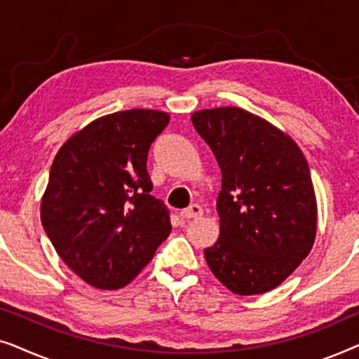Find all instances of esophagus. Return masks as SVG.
Returning a JSON list of instances; mask_svg holds the SVG:
<instances>
[{"instance_id": "esophagus-1", "label": "esophagus", "mask_w": 359, "mask_h": 359, "mask_svg": "<svg viewBox=\"0 0 359 359\" xmlns=\"http://www.w3.org/2000/svg\"><path fill=\"white\" fill-rule=\"evenodd\" d=\"M199 215H203V208L199 204H191L189 208H186L180 212L181 219H194L199 217Z\"/></svg>"}]
</instances>
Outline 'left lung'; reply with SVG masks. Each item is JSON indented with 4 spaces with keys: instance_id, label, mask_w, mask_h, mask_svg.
Returning <instances> with one entry per match:
<instances>
[{
    "instance_id": "1",
    "label": "left lung",
    "mask_w": 359,
    "mask_h": 359,
    "mask_svg": "<svg viewBox=\"0 0 359 359\" xmlns=\"http://www.w3.org/2000/svg\"><path fill=\"white\" fill-rule=\"evenodd\" d=\"M194 129L222 171L220 235L205 262L240 296L279 286L312 250L317 204L311 171L292 139L240 107L194 112Z\"/></svg>"
}]
</instances>
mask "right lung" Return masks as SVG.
<instances>
[{
	"label": "right lung",
	"instance_id": "right-lung-1",
	"mask_svg": "<svg viewBox=\"0 0 359 359\" xmlns=\"http://www.w3.org/2000/svg\"><path fill=\"white\" fill-rule=\"evenodd\" d=\"M166 112L130 109L100 117L53 160L41 219L68 268L97 289H119L171 232L170 209L150 194V145Z\"/></svg>",
	"mask_w": 359,
	"mask_h": 359
}]
</instances>
